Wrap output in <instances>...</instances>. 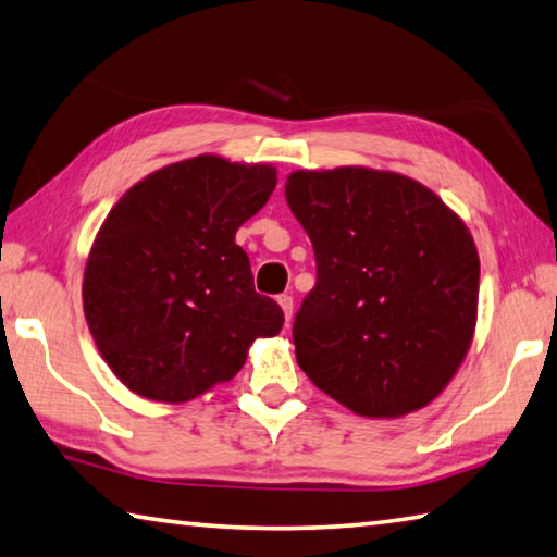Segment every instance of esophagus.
<instances>
[{
  "label": "esophagus",
  "instance_id": "1",
  "mask_svg": "<svg viewBox=\"0 0 557 557\" xmlns=\"http://www.w3.org/2000/svg\"><path fill=\"white\" fill-rule=\"evenodd\" d=\"M278 306H281V310H284V315L290 323V318H294V296H288V294L278 296Z\"/></svg>",
  "mask_w": 557,
  "mask_h": 557
}]
</instances>
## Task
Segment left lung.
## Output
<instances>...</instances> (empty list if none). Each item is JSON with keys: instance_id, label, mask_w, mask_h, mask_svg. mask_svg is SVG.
I'll list each match as a JSON object with an SVG mask.
<instances>
[{"instance_id": "1", "label": "left lung", "mask_w": 557, "mask_h": 557, "mask_svg": "<svg viewBox=\"0 0 557 557\" xmlns=\"http://www.w3.org/2000/svg\"><path fill=\"white\" fill-rule=\"evenodd\" d=\"M286 200L318 263L294 323L300 369L364 418L431 404L474 337L480 253L467 224L423 183L364 165L294 171Z\"/></svg>"}]
</instances>
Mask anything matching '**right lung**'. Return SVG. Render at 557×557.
<instances>
[{"label": "right lung", "instance_id": "1", "mask_svg": "<svg viewBox=\"0 0 557 557\" xmlns=\"http://www.w3.org/2000/svg\"><path fill=\"white\" fill-rule=\"evenodd\" d=\"M276 188L269 163L202 153L132 185L92 242L83 308L114 376L144 398L185 404L230 382L257 337L284 327L253 290L234 234Z\"/></svg>", "mask_w": 557, "mask_h": 557}]
</instances>
